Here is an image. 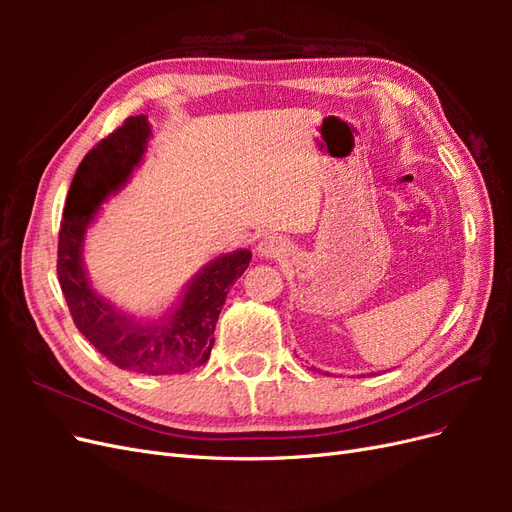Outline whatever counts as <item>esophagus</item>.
Listing matches in <instances>:
<instances>
[{"instance_id":"34e87169","label":"esophagus","mask_w":512,"mask_h":512,"mask_svg":"<svg viewBox=\"0 0 512 512\" xmlns=\"http://www.w3.org/2000/svg\"><path fill=\"white\" fill-rule=\"evenodd\" d=\"M288 250V241L282 237H265L258 243V254L265 258H282Z\"/></svg>"}]
</instances>
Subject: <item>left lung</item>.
<instances>
[{
    "mask_svg": "<svg viewBox=\"0 0 512 512\" xmlns=\"http://www.w3.org/2000/svg\"><path fill=\"white\" fill-rule=\"evenodd\" d=\"M314 371H316V369H314Z\"/></svg>",
    "mask_w": 512,
    "mask_h": 512,
    "instance_id": "obj_1",
    "label": "left lung"
}]
</instances>
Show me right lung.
<instances>
[{"label": "right lung", "instance_id": "obj_1", "mask_svg": "<svg viewBox=\"0 0 512 512\" xmlns=\"http://www.w3.org/2000/svg\"><path fill=\"white\" fill-rule=\"evenodd\" d=\"M149 138L147 117H128L76 168L59 228L57 277L76 329L108 361L134 374L175 376L207 363L226 294L250 265L252 252L235 250L207 262L160 318L141 320L121 312L91 286L83 262L87 230L104 200L117 194L143 162Z\"/></svg>", "mask_w": 512, "mask_h": 512}]
</instances>
